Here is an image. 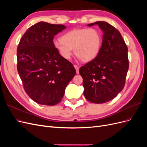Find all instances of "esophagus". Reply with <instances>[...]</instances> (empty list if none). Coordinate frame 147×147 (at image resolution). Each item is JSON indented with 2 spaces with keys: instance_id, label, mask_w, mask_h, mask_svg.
<instances>
[{
  "instance_id": "1",
  "label": "esophagus",
  "mask_w": 147,
  "mask_h": 147,
  "mask_svg": "<svg viewBox=\"0 0 147 147\" xmlns=\"http://www.w3.org/2000/svg\"><path fill=\"white\" fill-rule=\"evenodd\" d=\"M74 67H75V70H76L77 74H79V66L77 65H74Z\"/></svg>"
}]
</instances>
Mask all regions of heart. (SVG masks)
<instances>
[{
    "label": "heart",
    "instance_id": "b5f03b06",
    "mask_svg": "<svg viewBox=\"0 0 147 147\" xmlns=\"http://www.w3.org/2000/svg\"><path fill=\"white\" fill-rule=\"evenodd\" d=\"M102 38L99 30L95 28H80L64 34L61 39L53 41V46L65 59L75 55L83 62H90L99 55Z\"/></svg>",
    "mask_w": 147,
    "mask_h": 147
}]
</instances>
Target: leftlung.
<instances>
[{"mask_svg":"<svg viewBox=\"0 0 147 147\" xmlns=\"http://www.w3.org/2000/svg\"><path fill=\"white\" fill-rule=\"evenodd\" d=\"M99 26L103 33L99 55L79 70L83 78V94L91 103L102 104L114 99L125 84L129 69L127 47L119 31L105 21Z\"/></svg>","mask_w":147,"mask_h":147,"instance_id":"1","label":"left lung"}]
</instances>
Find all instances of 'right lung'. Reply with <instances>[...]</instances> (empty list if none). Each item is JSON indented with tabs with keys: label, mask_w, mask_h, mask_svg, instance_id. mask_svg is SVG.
Listing matches in <instances>:
<instances>
[{
	"label": "right lung",
	"mask_w": 147,
	"mask_h": 147,
	"mask_svg": "<svg viewBox=\"0 0 147 147\" xmlns=\"http://www.w3.org/2000/svg\"><path fill=\"white\" fill-rule=\"evenodd\" d=\"M65 28L62 24L39 22L26 30L18 47V72L26 92L39 104L59 103L76 74L72 64L53 46L55 35Z\"/></svg>",
	"instance_id": "obj_1"
}]
</instances>
